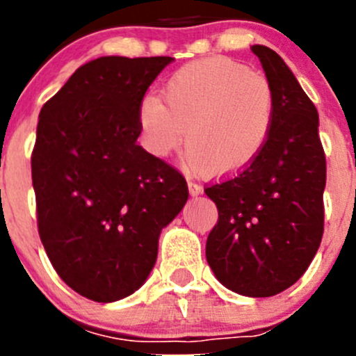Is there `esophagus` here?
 Listing matches in <instances>:
<instances>
[{
    "instance_id": "esophagus-1",
    "label": "esophagus",
    "mask_w": 356,
    "mask_h": 356,
    "mask_svg": "<svg viewBox=\"0 0 356 356\" xmlns=\"http://www.w3.org/2000/svg\"><path fill=\"white\" fill-rule=\"evenodd\" d=\"M188 188H189V193H191V196H198V195H201V193H203V188H201L200 184H196V182H193V181L188 182Z\"/></svg>"
}]
</instances>
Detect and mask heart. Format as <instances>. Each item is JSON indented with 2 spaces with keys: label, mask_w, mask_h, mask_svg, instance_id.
I'll return each instance as SVG.
<instances>
[{
  "label": "heart",
  "mask_w": 356,
  "mask_h": 356,
  "mask_svg": "<svg viewBox=\"0 0 356 356\" xmlns=\"http://www.w3.org/2000/svg\"><path fill=\"white\" fill-rule=\"evenodd\" d=\"M275 120L267 77L225 56L186 63L168 77L163 98L145 96L139 127L153 155L168 156L188 141V167L217 175L246 170L264 153Z\"/></svg>",
  "instance_id": "b5f03b06"
}]
</instances>
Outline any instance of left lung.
Returning a JSON list of instances; mask_svg holds the SVG:
<instances>
[{"label": "left lung", "instance_id": "left-lung-1", "mask_svg": "<svg viewBox=\"0 0 356 356\" xmlns=\"http://www.w3.org/2000/svg\"><path fill=\"white\" fill-rule=\"evenodd\" d=\"M251 51L274 88V131L246 170L204 188L218 210L207 260L225 288L267 298L293 286L321 246L325 153L317 108L284 60L267 46Z\"/></svg>", "mask_w": 356, "mask_h": 356}]
</instances>
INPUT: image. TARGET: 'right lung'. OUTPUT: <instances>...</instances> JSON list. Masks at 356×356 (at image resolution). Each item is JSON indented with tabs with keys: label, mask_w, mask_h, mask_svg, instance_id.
I'll return each mask as SVG.
<instances>
[{
	"label": "right lung",
	"mask_w": 356,
	"mask_h": 356,
	"mask_svg": "<svg viewBox=\"0 0 356 356\" xmlns=\"http://www.w3.org/2000/svg\"><path fill=\"white\" fill-rule=\"evenodd\" d=\"M172 60H92L39 113V238L62 281L92 301L122 300L146 281L161 229L188 201L181 172L136 143L143 98Z\"/></svg>",
	"instance_id": "1"
}]
</instances>
